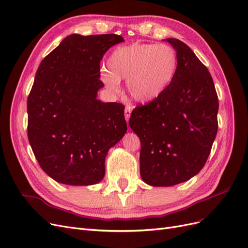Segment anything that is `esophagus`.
Segmentation results:
<instances>
[{
  "label": "esophagus",
  "mask_w": 248,
  "mask_h": 248,
  "mask_svg": "<svg viewBox=\"0 0 248 248\" xmlns=\"http://www.w3.org/2000/svg\"><path fill=\"white\" fill-rule=\"evenodd\" d=\"M131 111H132V108H131V107H129V106H127L126 108H125V119H126V121H128L129 120V118H130V115H131Z\"/></svg>",
  "instance_id": "esophagus-1"
}]
</instances>
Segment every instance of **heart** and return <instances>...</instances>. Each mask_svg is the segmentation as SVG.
<instances>
[{
    "label": "heart",
    "instance_id": "1",
    "mask_svg": "<svg viewBox=\"0 0 248 248\" xmlns=\"http://www.w3.org/2000/svg\"><path fill=\"white\" fill-rule=\"evenodd\" d=\"M178 68L176 50L167 44L132 43L112 50L108 69L100 79L110 92H119L120 80H126L128 94L141 103L151 102L167 91Z\"/></svg>",
    "mask_w": 248,
    "mask_h": 248
}]
</instances>
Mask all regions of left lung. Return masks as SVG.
Listing matches in <instances>:
<instances>
[{"label":"left lung","mask_w":248,"mask_h":248,"mask_svg":"<svg viewBox=\"0 0 248 248\" xmlns=\"http://www.w3.org/2000/svg\"><path fill=\"white\" fill-rule=\"evenodd\" d=\"M164 41L177 51L175 78L159 98L137 107L129 119L140 140V177L156 187L176 185L199 174L218 129V98L207 67L184 42Z\"/></svg>","instance_id":"obj_1"}]
</instances>
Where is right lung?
<instances>
[{
	"label": "right lung",
	"instance_id": "add662e5",
	"mask_svg": "<svg viewBox=\"0 0 248 248\" xmlns=\"http://www.w3.org/2000/svg\"><path fill=\"white\" fill-rule=\"evenodd\" d=\"M116 34H72L44 58L28 98V138L41 169L73 186L99 183L108 150L127 131L124 106L101 102L100 61Z\"/></svg>",
	"mask_w": 248,
	"mask_h": 248
}]
</instances>
